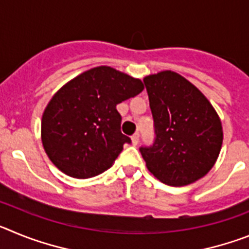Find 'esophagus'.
<instances>
[{
  "instance_id": "1",
  "label": "esophagus",
  "mask_w": 249,
  "mask_h": 249,
  "mask_svg": "<svg viewBox=\"0 0 249 249\" xmlns=\"http://www.w3.org/2000/svg\"><path fill=\"white\" fill-rule=\"evenodd\" d=\"M131 141L133 146H137L138 142H140V135H138V133H135V135L131 137Z\"/></svg>"
}]
</instances>
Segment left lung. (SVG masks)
I'll return each mask as SVG.
<instances>
[{
	"instance_id": "left-lung-1",
	"label": "left lung",
	"mask_w": 249,
	"mask_h": 249,
	"mask_svg": "<svg viewBox=\"0 0 249 249\" xmlns=\"http://www.w3.org/2000/svg\"><path fill=\"white\" fill-rule=\"evenodd\" d=\"M156 140L141 147L149 172L162 183L182 187L214 166L223 142L219 116L195 85L173 71L143 78Z\"/></svg>"
}]
</instances>
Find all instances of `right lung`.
<instances>
[{
    "label": "right lung",
    "instance_id": "add662e5",
    "mask_svg": "<svg viewBox=\"0 0 249 249\" xmlns=\"http://www.w3.org/2000/svg\"><path fill=\"white\" fill-rule=\"evenodd\" d=\"M143 83L108 66H100L62 86L45 108L42 144L65 175L89 178L105 172L129 137L121 132L116 106L143 91Z\"/></svg>",
    "mask_w": 249,
    "mask_h": 249
}]
</instances>
